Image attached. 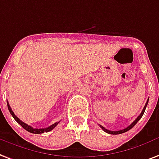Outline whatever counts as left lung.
Instances as JSON below:
<instances>
[{
    "label": "left lung",
    "mask_w": 159,
    "mask_h": 159,
    "mask_svg": "<svg viewBox=\"0 0 159 159\" xmlns=\"http://www.w3.org/2000/svg\"><path fill=\"white\" fill-rule=\"evenodd\" d=\"M148 99L147 102H146V104H145V106H144L143 109V111H142V112L140 113V115H139V117H137L136 119L134 120V122H133V123H131V125H129L128 127V128H124V129H123V130H119V131H110V130H107V129H106V128H104V127H102V126L100 125V127L102 128V129L104 131V132H106V133H109V134H113V135H116V134H121V133H126V132H128V130H130L131 128H133L134 126L136 125V123L139 122V120H140V118H141L142 117H143V115L144 112H145V109H146V107H147L148 105Z\"/></svg>",
    "instance_id": "obj_1"
}]
</instances>
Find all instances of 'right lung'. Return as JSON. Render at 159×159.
Returning a JSON list of instances; mask_svg holds the SVG:
<instances>
[{
	"instance_id": "right-lung-1",
	"label": "right lung",
	"mask_w": 159,
	"mask_h": 159,
	"mask_svg": "<svg viewBox=\"0 0 159 159\" xmlns=\"http://www.w3.org/2000/svg\"><path fill=\"white\" fill-rule=\"evenodd\" d=\"M7 107H8V110H9L10 113L12 115V117H13V118L19 124H20L21 127H22L24 129H26V131H28L29 133H35V134H39V133H47V132H50V131H52L53 129V128H55L56 126L57 125L58 123H59V122L58 123H55L54 124H52V125L49 126L48 128H32V127H31V126L27 125L26 123H23L21 120H20L19 118H18L15 115V113L13 112V111L11 110V107H10L9 103H8V102H7Z\"/></svg>"
}]
</instances>
